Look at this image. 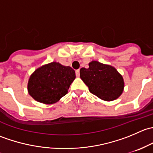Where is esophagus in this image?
<instances>
[{"mask_svg": "<svg viewBox=\"0 0 153 153\" xmlns=\"http://www.w3.org/2000/svg\"><path fill=\"white\" fill-rule=\"evenodd\" d=\"M75 74H76L77 77H79L80 76V69H78V70L75 71Z\"/></svg>", "mask_w": 153, "mask_h": 153, "instance_id": "esophagus-1", "label": "esophagus"}]
</instances>
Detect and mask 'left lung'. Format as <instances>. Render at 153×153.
I'll return each instance as SVG.
<instances>
[{"label": "left lung", "mask_w": 153, "mask_h": 153, "mask_svg": "<svg viewBox=\"0 0 153 153\" xmlns=\"http://www.w3.org/2000/svg\"><path fill=\"white\" fill-rule=\"evenodd\" d=\"M80 77L89 92L104 101L117 99L124 91L123 76L111 65L92 61L89 63V68L80 69Z\"/></svg>", "instance_id": "left-lung-1"}]
</instances>
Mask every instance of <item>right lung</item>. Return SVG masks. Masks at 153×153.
Listing matches in <instances>:
<instances>
[{
    "label": "right lung",
    "instance_id": "right-lung-1",
    "mask_svg": "<svg viewBox=\"0 0 153 153\" xmlns=\"http://www.w3.org/2000/svg\"><path fill=\"white\" fill-rule=\"evenodd\" d=\"M75 78L74 69L54 61L38 67L32 72L27 89L29 95L38 102L52 104L67 93Z\"/></svg>",
    "mask_w": 153,
    "mask_h": 153
}]
</instances>
